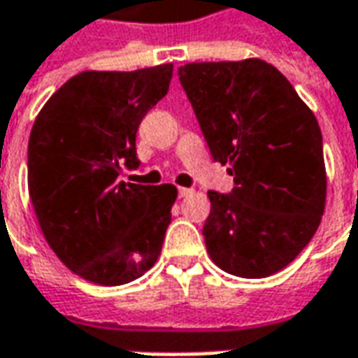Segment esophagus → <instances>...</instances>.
Segmentation results:
<instances>
[{
    "label": "esophagus",
    "instance_id": "34e87169",
    "mask_svg": "<svg viewBox=\"0 0 358 358\" xmlns=\"http://www.w3.org/2000/svg\"><path fill=\"white\" fill-rule=\"evenodd\" d=\"M189 195H193V189H189V187H179V197H189Z\"/></svg>",
    "mask_w": 358,
    "mask_h": 358
}]
</instances>
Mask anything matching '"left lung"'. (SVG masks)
Masks as SVG:
<instances>
[{
  "mask_svg": "<svg viewBox=\"0 0 358 358\" xmlns=\"http://www.w3.org/2000/svg\"><path fill=\"white\" fill-rule=\"evenodd\" d=\"M179 81L211 157L229 165L235 181L231 193H207V253L231 275L268 277L309 245L321 223V127L287 77L263 59L187 63Z\"/></svg>",
  "mask_w": 358,
  "mask_h": 358,
  "instance_id": "left-lung-1",
  "label": "left lung"
}]
</instances>
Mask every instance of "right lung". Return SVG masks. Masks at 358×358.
Instances as JSON below:
<instances>
[{
  "label": "right lung",
  "instance_id": "right-lung-1",
  "mask_svg": "<svg viewBox=\"0 0 358 358\" xmlns=\"http://www.w3.org/2000/svg\"><path fill=\"white\" fill-rule=\"evenodd\" d=\"M173 63L137 71H83L35 119L27 183L43 237L67 268L97 285H125L155 265L177 187L119 181L137 169L135 137L169 91Z\"/></svg>",
  "mask_w": 358,
  "mask_h": 358
}]
</instances>
